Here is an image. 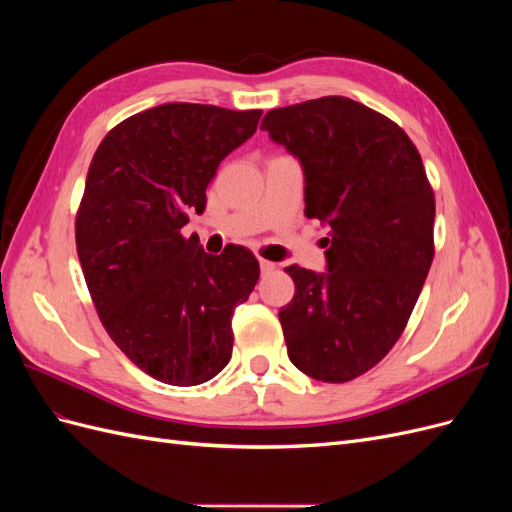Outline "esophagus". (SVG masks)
I'll return each instance as SVG.
<instances>
[{"label":"esophagus","instance_id":"34e87169","mask_svg":"<svg viewBox=\"0 0 512 512\" xmlns=\"http://www.w3.org/2000/svg\"><path fill=\"white\" fill-rule=\"evenodd\" d=\"M258 265H260V271H262V273H269V271H273V269H275L273 262H269V260H265V258H260V260H258Z\"/></svg>","mask_w":512,"mask_h":512}]
</instances>
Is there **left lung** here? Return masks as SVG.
<instances>
[{"label":"left lung","mask_w":512,"mask_h":512,"mask_svg":"<svg viewBox=\"0 0 512 512\" xmlns=\"http://www.w3.org/2000/svg\"><path fill=\"white\" fill-rule=\"evenodd\" d=\"M260 128L301 160L305 215L329 226V271L286 269L288 356L309 378L350 382L395 346L431 267L436 198L421 153L395 121L342 96L273 108Z\"/></svg>","instance_id":"8db88e82"}]
</instances>
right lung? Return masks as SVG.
I'll return each mask as SVG.
<instances>
[{"label": "right lung", "instance_id": "obj_1", "mask_svg": "<svg viewBox=\"0 0 512 512\" xmlns=\"http://www.w3.org/2000/svg\"><path fill=\"white\" fill-rule=\"evenodd\" d=\"M262 111L170 102L108 132L89 164L74 237L85 282L108 337L145 374L196 386L232 354L230 318L260 267L243 245L220 256L183 237L203 213L207 185Z\"/></svg>", "mask_w": 512, "mask_h": 512}]
</instances>
